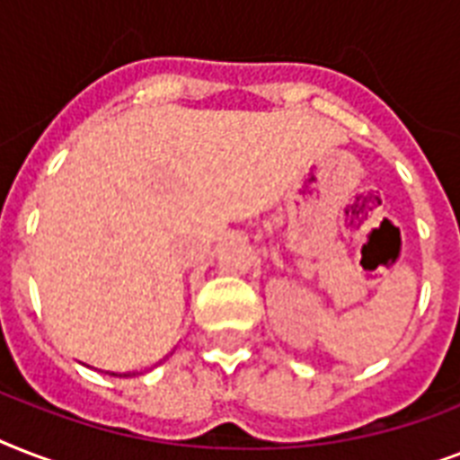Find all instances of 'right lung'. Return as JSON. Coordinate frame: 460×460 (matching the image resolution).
Here are the masks:
<instances>
[{
    "label": "right lung",
    "mask_w": 460,
    "mask_h": 460,
    "mask_svg": "<svg viewBox=\"0 0 460 460\" xmlns=\"http://www.w3.org/2000/svg\"><path fill=\"white\" fill-rule=\"evenodd\" d=\"M119 377H121V375H119Z\"/></svg>",
    "instance_id": "1"
}]
</instances>
